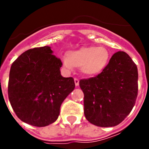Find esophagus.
Wrapping results in <instances>:
<instances>
[{"label":"esophagus","instance_id":"1","mask_svg":"<svg viewBox=\"0 0 149 149\" xmlns=\"http://www.w3.org/2000/svg\"><path fill=\"white\" fill-rule=\"evenodd\" d=\"M74 82H75V85L76 86H79V80L77 78H75L74 79Z\"/></svg>","mask_w":149,"mask_h":149}]
</instances>
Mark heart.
<instances>
[{
  "mask_svg": "<svg viewBox=\"0 0 149 149\" xmlns=\"http://www.w3.org/2000/svg\"><path fill=\"white\" fill-rule=\"evenodd\" d=\"M110 57V52L105 47L87 46L67 52L66 56L62 58V63L68 71L77 67L85 76L95 77L106 69Z\"/></svg>",
  "mask_w": 149,
  "mask_h": 149,
  "instance_id": "heart-1",
  "label": "heart"
}]
</instances>
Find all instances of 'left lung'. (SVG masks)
<instances>
[{
    "label": "left lung",
    "mask_w": 149,
    "mask_h": 149,
    "mask_svg": "<svg viewBox=\"0 0 149 149\" xmlns=\"http://www.w3.org/2000/svg\"><path fill=\"white\" fill-rule=\"evenodd\" d=\"M138 68L125 52L112 56L100 73L81 79L84 93V115L98 127H113L132 111L138 96Z\"/></svg>",
    "instance_id": "left-lung-1"
}]
</instances>
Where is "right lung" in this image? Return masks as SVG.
Returning <instances> with one entry per match:
<instances>
[{
	"instance_id": "1",
	"label": "right lung",
	"mask_w": 149,
	"mask_h": 149,
	"mask_svg": "<svg viewBox=\"0 0 149 149\" xmlns=\"http://www.w3.org/2000/svg\"><path fill=\"white\" fill-rule=\"evenodd\" d=\"M49 46L24 52L12 63L8 98L20 120L36 127L55 122L63 100L75 88L72 77L61 76L62 62Z\"/></svg>"
}]
</instances>
